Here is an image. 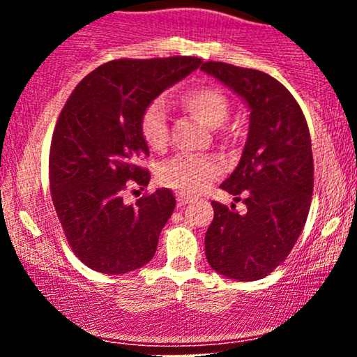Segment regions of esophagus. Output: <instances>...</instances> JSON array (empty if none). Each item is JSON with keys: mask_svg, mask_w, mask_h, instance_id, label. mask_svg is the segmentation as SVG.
<instances>
[{"mask_svg": "<svg viewBox=\"0 0 357 357\" xmlns=\"http://www.w3.org/2000/svg\"><path fill=\"white\" fill-rule=\"evenodd\" d=\"M176 202H178L179 206H184V204L191 203L192 198H190V196H184V195H181V192H179V195H176Z\"/></svg>", "mask_w": 357, "mask_h": 357, "instance_id": "esophagus-1", "label": "esophagus"}]
</instances>
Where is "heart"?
<instances>
[{
    "label": "heart",
    "mask_w": 357,
    "mask_h": 357,
    "mask_svg": "<svg viewBox=\"0 0 357 357\" xmlns=\"http://www.w3.org/2000/svg\"><path fill=\"white\" fill-rule=\"evenodd\" d=\"M178 102L183 109L211 129L223 126L230 114V100L223 90L210 85H199L186 90L178 97ZM139 130L149 149H165L169 139V126L166 109L161 102L154 100L146 105L139 119ZM218 174L220 166L215 159L195 154L173 155L158 167L159 184L184 196H196L203 192Z\"/></svg>",
    "instance_id": "obj_1"
}]
</instances>
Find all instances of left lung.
<instances>
[{
    "label": "left lung",
    "mask_w": 357,
    "mask_h": 357,
    "mask_svg": "<svg viewBox=\"0 0 357 357\" xmlns=\"http://www.w3.org/2000/svg\"><path fill=\"white\" fill-rule=\"evenodd\" d=\"M202 70L243 97L250 130L238 166L221 190L245 213L213 202L204 253L213 270L240 282L272 273L292 252L310 210L314 159L301 105L277 79L253 68L204 61Z\"/></svg>",
    "instance_id": "8db88e82"
}]
</instances>
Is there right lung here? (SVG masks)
Here are the masks:
<instances>
[{
  "label": "right lung",
  "mask_w": 357,
  "mask_h": 357,
  "mask_svg": "<svg viewBox=\"0 0 357 357\" xmlns=\"http://www.w3.org/2000/svg\"><path fill=\"white\" fill-rule=\"evenodd\" d=\"M199 63L196 56L112 60L84 77L65 102L48 159L52 202L68 245L89 268L119 275L154 257L176 199L161 188L124 203L127 188L142 190L151 179L141 166L149 149L139 119Z\"/></svg>",
  "instance_id": "obj_1"
}]
</instances>
